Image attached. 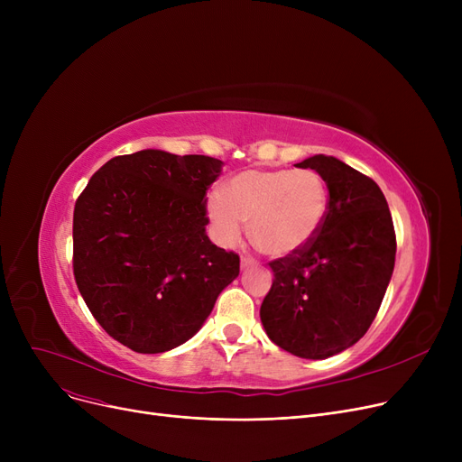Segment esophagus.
Instances as JSON below:
<instances>
[{
	"mask_svg": "<svg viewBox=\"0 0 462 462\" xmlns=\"http://www.w3.org/2000/svg\"><path fill=\"white\" fill-rule=\"evenodd\" d=\"M256 262H254V258H251V256H241V270H247V268H251V265H254Z\"/></svg>",
	"mask_w": 462,
	"mask_h": 462,
	"instance_id": "34e87169",
	"label": "esophagus"
}]
</instances>
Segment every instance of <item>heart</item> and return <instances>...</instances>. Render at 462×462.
<instances>
[{"mask_svg": "<svg viewBox=\"0 0 462 462\" xmlns=\"http://www.w3.org/2000/svg\"><path fill=\"white\" fill-rule=\"evenodd\" d=\"M329 190L310 168L245 170L208 199L215 239L236 245L251 221V236L262 253L286 258L307 249L326 225Z\"/></svg>", "mask_w": 462, "mask_h": 462, "instance_id": "1", "label": "heart"}]
</instances>
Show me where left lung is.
Returning a JSON list of instances; mask_svg holds the SVG:
<instances>
[{"instance_id":"left-lung-1","label":"left lung","mask_w":462,"mask_h":462,"mask_svg":"<svg viewBox=\"0 0 462 462\" xmlns=\"http://www.w3.org/2000/svg\"><path fill=\"white\" fill-rule=\"evenodd\" d=\"M296 166L324 178L329 213L307 249L270 262L275 279L260 320L279 348L326 359L371 328L393 275L397 239L383 192L371 178L328 155Z\"/></svg>"}]
</instances>
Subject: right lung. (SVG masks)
<instances>
[{"instance_id": "right-lung-1", "label": "right lung", "mask_w": 462, "mask_h": 462, "mask_svg": "<svg viewBox=\"0 0 462 462\" xmlns=\"http://www.w3.org/2000/svg\"><path fill=\"white\" fill-rule=\"evenodd\" d=\"M223 161L142 150L91 176L72 217V270L101 328L138 354L168 352L202 328L239 275L206 234V192Z\"/></svg>"}]
</instances>
